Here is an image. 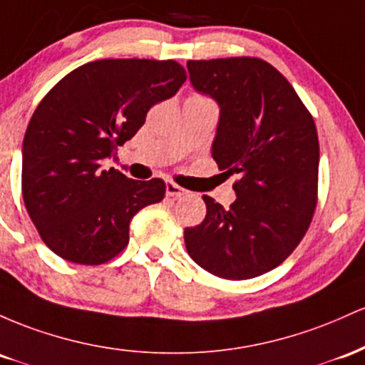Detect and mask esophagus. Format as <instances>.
<instances>
[{"mask_svg": "<svg viewBox=\"0 0 365 365\" xmlns=\"http://www.w3.org/2000/svg\"><path fill=\"white\" fill-rule=\"evenodd\" d=\"M165 193H167V196H174V198H178V196L186 195L187 191L182 190V187L178 186V184H175V182L169 181V182L165 184Z\"/></svg>", "mask_w": 365, "mask_h": 365, "instance_id": "34e87169", "label": "esophagus"}]
</instances>
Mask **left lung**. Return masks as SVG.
<instances>
[{
	"instance_id": "obj_1",
	"label": "left lung",
	"mask_w": 365,
	"mask_h": 365,
	"mask_svg": "<svg viewBox=\"0 0 365 365\" xmlns=\"http://www.w3.org/2000/svg\"><path fill=\"white\" fill-rule=\"evenodd\" d=\"M187 72L196 91L219 105L212 157L240 179L229 208L203 195L207 215L184 229V243L214 276L252 279L277 267L309 229L317 205V129L293 86L267 61L190 60Z\"/></svg>"
}]
</instances>
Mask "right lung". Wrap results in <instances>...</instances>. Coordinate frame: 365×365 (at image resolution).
<instances>
[{"label": "right lung", "instance_id": "1", "mask_svg": "<svg viewBox=\"0 0 365 365\" xmlns=\"http://www.w3.org/2000/svg\"><path fill=\"white\" fill-rule=\"evenodd\" d=\"M186 81L174 60H98L63 77L36 108L22 145V195L46 247L83 265L129 243L141 208L162 202V179L134 181L105 158L145 124L148 110Z\"/></svg>", "mask_w": 365, "mask_h": 365}]
</instances>
